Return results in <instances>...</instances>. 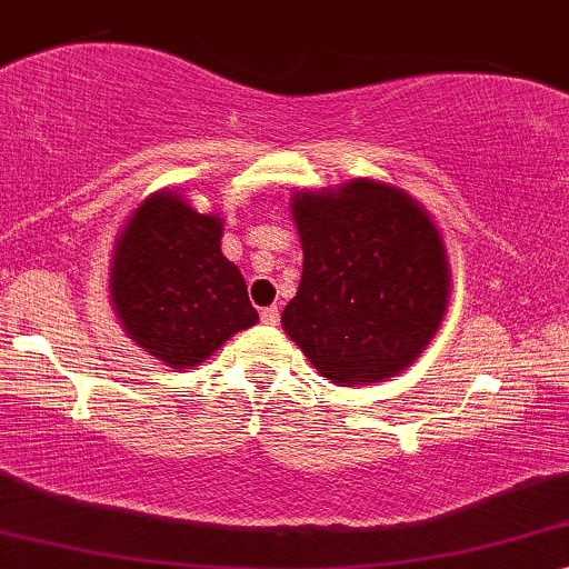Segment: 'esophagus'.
I'll list each match as a JSON object with an SVG mask.
<instances>
[{
  "label": "esophagus",
  "instance_id": "esophagus-1",
  "mask_svg": "<svg viewBox=\"0 0 569 569\" xmlns=\"http://www.w3.org/2000/svg\"><path fill=\"white\" fill-rule=\"evenodd\" d=\"M261 321H263V325H277V321H279V308H277V306L263 308V311H261Z\"/></svg>",
  "mask_w": 569,
  "mask_h": 569
}]
</instances>
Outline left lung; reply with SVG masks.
Returning a JSON list of instances; mask_svg holds the SVG:
<instances>
[{
	"instance_id": "1",
	"label": "left lung",
	"mask_w": 569,
	"mask_h": 569,
	"mask_svg": "<svg viewBox=\"0 0 569 569\" xmlns=\"http://www.w3.org/2000/svg\"><path fill=\"white\" fill-rule=\"evenodd\" d=\"M303 277L282 327L332 382H380L417 359L448 303L443 240L401 189L359 179L296 194Z\"/></svg>"
}]
</instances>
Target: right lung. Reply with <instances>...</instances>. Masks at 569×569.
<instances>
[{
    "mask_svg": "<svg viewBox=\"0 0 569 569\" xmlns=\"http://www.w3.org/2000/svg\"><path fill=\"white\" fill-rule=\"evenodd\" d=\"M110 296L131 340L173 369L206 361L258 321L240 269L221 252V219L171 192L147 198L126 223Z\"/></svg>",
    "mask_w": 569,
    "mask_h": 569,
    "instance_id": "1",
    "label": "right lung"
}]
</instances>
